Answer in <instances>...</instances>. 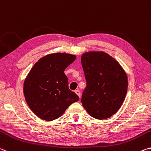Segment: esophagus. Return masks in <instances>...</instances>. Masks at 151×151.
<instances>
[{"label": "esophagus", "mask_w": 151, "mask_h": 151, "mask_svg": "<svg viewBox=\"0 0 151 151\" xmlns=\"http://www.w3.org/2000/svg\"><path fill=\"white\" fill-rule=\"evenodd\" d=\"M75 92H76V94H77L79 97H81V92H80V90H75Z\"/></svg>", "instance_id": "esophagus-1"}]
</instances>
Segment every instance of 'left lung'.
<instances>
[{"mask_svg":"<svg viewBox=\"0 0 151 151\" xmlns=\"http://www.w3.org/2000/svg\"><path fill=\"white\" fill-rule=\"evenodd\" d=\"M81 62L86 81L81 100L83 106L96 119L110 118L124 101L127 73L115 59L103 51L83 53Z\"/></svg>","mask_w":151,"mask_h":151,"instance_id":"1","label":"left lung"}]
</instances>
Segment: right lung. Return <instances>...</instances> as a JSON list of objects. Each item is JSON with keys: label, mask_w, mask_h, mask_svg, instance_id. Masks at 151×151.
I'll list each match as a JSON object with an SVG mask.
<instances>
[{"label": "right lung", "mask_w": 151, "mask_h": 151, "mask_svg": "<svg viewBox=\"0 0 151 151\" xmlns=\"http://www.w3.org/2000/svg\"><path fill=\"white\" fill-rule=\"evenodd\" d=\"M76 56L65 53H51L36 62L24 81L23 92L27 104L41 119L51 121L63 115L78 96L68 87L64 73Z\"/></svg>", "instance_id": "obj_1"}]
</instances>
